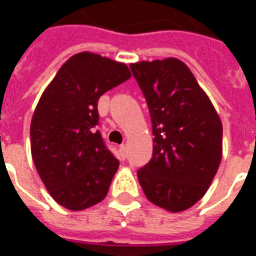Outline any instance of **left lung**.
Wrapping results in <instances>:
<instances>
[{"label": "left lung", "mask_w": 256, "mask_h": 256, "mask_svg": "<svg viewBox=\"0 0 256 256\" xmlns=\"http://www.w3.org/2000/svg\"><path fill=\"white\" fill-rule=\"evenodd\" d=\"M128 75L126 64L78 53L62 66L38 101L30 126L31 156L49 194L71 211L104 200L118 172L119 162L96 130L97 102Z\"/></svg>", "instance_id": "obj_1"}]
</instances>
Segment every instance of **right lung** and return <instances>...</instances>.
<instances>
[{
  "label": "right lung",
  "instance_id": "1",
  "mask_svg": "<svg viewBox=\"0 0 256 256\" xmlns=\"http://www.w3.org/2000/svg\"><path fill=\"white\" fill-rule=\"evenodd\" d=\"M132 72L144 93L154 136L152 159L137 172L145 196L170 212L203 198L222 159V123L178 58L141 62Z\"/></svg>",
  "mask_w": 256,
  "mask_h": 256
}]
</instances>
